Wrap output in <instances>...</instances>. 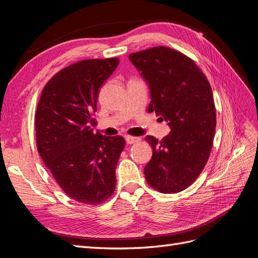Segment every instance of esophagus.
Wrapping results in <instances>:
<instances>
[{
    "instance_id": "esophagus-1",
    "label": "esophagus",
    "mask_w": 258,
    "mask_h": 258,
    "mask_svg": "<svg viewBox=\"0 0 258 258\" xmlns=\"http://www.w3.org/2000/svg\"><path fill=\"white\" fill-rule=\"evenodd\" d=\"M140 141V138H136V137H131V136H127L126 137V142L127 144H135L137 142Z\"/></svg>"
}]
</instances>
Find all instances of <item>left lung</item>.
<instances>
[{
  "label": "left lung",
  "mask_w": 258,
  "mask_h": 258,
  "mask_svg": "<svg viewBox=\"0 0 258 258\" xmlns=\"http://www.w3.org/2000/svg\"><path fill=\"white\" fill-rule=\"evenodd\" d=\"M151 90L147 111L160 115L171 131L158 141L147 136L153 156L144 168L148 185L160 192L186 189L207 165L216 127L209 81L184 53L165 46L129 54Z\"/></svg>",
  "instance_id": "1"
}]
</instances>
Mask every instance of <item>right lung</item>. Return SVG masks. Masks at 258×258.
<instances>
[{"label":"right lung","mask_w":258,"mask_h":258,"mask_svg":"<svg viewBox=\"0 0 258 258\" xmlns=\"http://www.w3.org/2000/svg\"><path fill=\"white\" fill-rule=\"evenodd\" d=\"M118 58L89 59L61 70L45 85L35 112L38 154L70 198L98 205L112 196L122 137L93 134L99 89Z\"/></svg>","instance_id":"right-lung-1"}]
</instances>
